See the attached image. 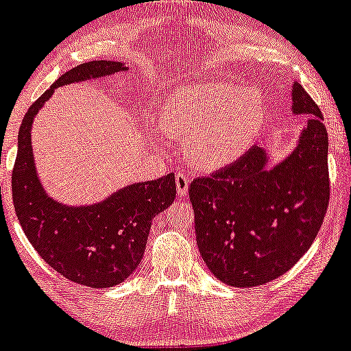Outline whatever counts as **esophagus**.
<instances>
[{
  "mask_svg": "<svg viewBox=\"0 0 351 351\" xmlns=\"http://www.w3.org/2000/svg\"><path fill=\"white\" fill-rule=\"evenodd\" d=\"M175 182H176V191H178V196L186 195L188 186H190V176H188L184 171H176Z\"/></svg>",
  "mask_w": 351,
  "mask_h": 351,
  "instance_id": "obj_1",
  "label": "esophagus"
}]
</instances>
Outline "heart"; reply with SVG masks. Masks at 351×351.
Masks as SVG:
<instances>
[{"label":"heart","mask_w":351,"mask_h":351,"mask_svg":"<svg viewBox=\"0 0 351 351\" xmlns=\"http://www.w3.org/2000/svg\"><path fill=\"white\" fill-rule=\"evenodd\" d=\"M267 119L258 91L228 82L186 84L165 105V125L188 141L190 160L215 171L234 163L252 148Z\"/></svg>","instance_id":"obj_1"}]
</instances>
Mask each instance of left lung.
I'll return each instance as SVG.
<instances>
[{"label": "left lung", "instance_id": "1", "mask_svg": "<svg viewBox=\"0 0 351 351\" xmlns=\"http://www.w3.org/2000/svg\"><path fill=\"white\" fill-rule=\"evenodd\" d=\"M291 110L306 117L291 155L275 167L253 146L228 167L190 184L196 243L210 271L230 287L250 288L287 273L325 218L330 199L328 133L317 103L300 83Z\"/></svg>", "mask_w": 351, "mask_h": 351}]
</instances>
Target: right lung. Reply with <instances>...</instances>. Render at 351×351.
<instances>
[{"mask_svg": "<svg viewBox=\"0 0 351 351\" xmlns=\"http://www.w3.org/2000/svg\"><path fill=\"white\" fill-rule=\"evenodd\" d=\"M119 61H90L75 66L29 106L18 134L11 175L13 203L23 232L46 263L64 278L91 288L125 282L140 265L153 218L175 202V175L134 183L91 206H66L45 193L32 149L38 110L58 86L126 71Z\"/></svg>", "mask_w": 351, "mask_h": 351, "instance_id": "1", "label": "right lung"}]
</instances>
